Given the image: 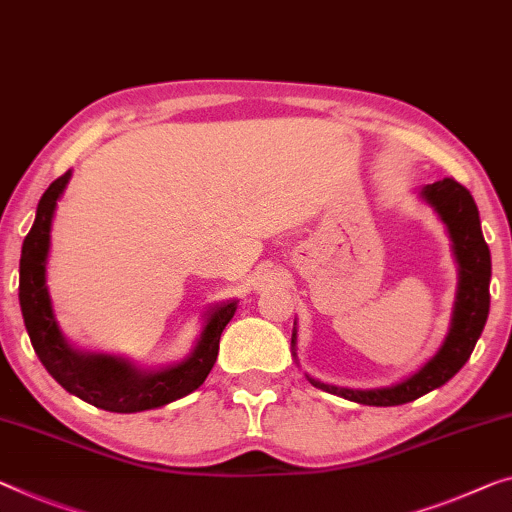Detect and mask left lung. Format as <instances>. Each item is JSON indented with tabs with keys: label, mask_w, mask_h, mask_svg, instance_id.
<instances>
[{
	"label": "left lung",
	"mask_w": 512,
	"mask_h": 512,
	"mask_svg": "<svg viewBox=\"0 0 512 512\" xmlns=\"http://www.w3.org/2000/svg\"><path fill=\"white\" fill-rule=\"evenodd\" d=\"M421 195L425 197L427 204H432L434 211L439 213V218L446 223L453 241L455 259L460 264V285H457L453 322L444 345H441L439 352L416 375H411L409 379H404L395 386L375 388V391H352V388L319 384V381L310 379L312 386L358 404L395 407V404L411 402L434 391V388L444 386L469 361L480 333H483L487 312H490V248H487L483 232H480L478 207L467 188L460 186L455 179L446 177L441 181L427 183L421 190Z\"/></svg>",
	"instance_id": "8db88e82"
}]
</instances>
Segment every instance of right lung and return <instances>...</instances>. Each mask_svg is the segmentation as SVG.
Masks as SVG:
<instances>
[{"instance_id":"right-lung-1","label":"right lung","mask_w":512,"mask_h":512,"mask_svg":"<svg viewBox=\"0 0 512 512\" xmlns=\"http://www.w3.org/2000/svg\"><path fill=\"white\" fill-rule=\"evenodd\" d=\"M71 179V170L50 183L36 209L32 230L25 236L20 257V308L36 356L45 370L68 393L98 409L133 414L163 407L204 384L218 356L220 333L234 317L236 303H225L211 312L207 326L186 361L156 372H140L131 363L105 354H80L66 345L57 329L45 287V259L50 250V225L57 200Z\"/></svg>"}]
</instances>
